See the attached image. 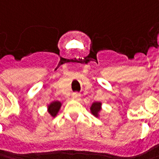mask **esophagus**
<instances>
[{
    "label": "esophagus",
    "instance_id": "esophagus-1",
    "mask_svg": "<svg viewBox=\"0 0 159 159\" xmlns=\"http://www.w3.org/2000/svg\"><path fill=\"white\" fill-rule=\"evenodd\" d=\"M80 98H81V95L78 94V93H74V94L72 95V98H73V99H75V100L80 99Z\"/></svg>",
    "mask_w": 159,
    "mask_h": 159
}]
</instances>
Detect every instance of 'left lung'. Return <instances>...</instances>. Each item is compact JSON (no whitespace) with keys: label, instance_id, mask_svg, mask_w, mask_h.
Here are the masks:
<instances>
[{"label":"left lung","instance_id":"1","mask_svg":"<svg viewBox=\"0 0 159 159\" xmlns=\"http://www.w3.org/2000/svg\"><path fill=\"white\" fill-rule=\"evenodd\" d=\"M102 110V103L101 102H94L90 107V111L91 114H93L95 117L98 118L100 116V112Z\"/></svg>","mask_w":159,"mask_h":159}]
</instances>
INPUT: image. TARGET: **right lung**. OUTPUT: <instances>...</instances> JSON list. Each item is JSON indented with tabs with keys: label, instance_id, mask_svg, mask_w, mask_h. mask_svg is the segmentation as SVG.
<instances>
[{
	"label": "right lung",
	"instance_id": "obj_1",
	"mask_svg": "<svg viewBox=\"0 0 159 159\" xmlns=\"http://www.w3.org/2000/svg\"><path fill=\"white\" fill-rule=\"evenodd\" d=\"M61 102L60 101H52L49 105H47V112L50 114V116L54 118L60 112V109L61 107Z\"/></svg>",
	"mask_w": 159,
	"mask_h": 159
}]
</instances>
